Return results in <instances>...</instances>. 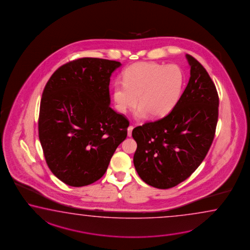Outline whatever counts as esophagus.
<instances>
[{
    "instance_id": "34e87169",
    "label": "esophagus",
    "mask_w": 250,
    "mask_h": 250,
    "mask_svg": "<svg viewBox=\"0 0 250 250\" xmlns=\"http://www.w3.org/2000/svg\"><path fill=\"white\" fill-rule=\"evenodd\" d=\"M133 125H130L127 129V135L129 137L132 136V132H133Z\"/></svg>"
}]
</instances>
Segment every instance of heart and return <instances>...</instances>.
Returning a JSON list of instances; mask_svg holds the SVG:
<instances>
[{"label":"heart","mask_w":250,"mask_h":250,"mask_svg":"<svg viewBox=\"0 0 250 250\" xmlns=\"http://www.w3.org/2000/svg\"><path fill=\"white\" fill-rule=\"evenodd\" d=\"M182 69L176 65L138 62L123 72V82L113 85V100L122 114L138 103L136 117L161 118L173 110L184 86Z\"/></svg>","instance_id":"obj_1"}]
</instances>
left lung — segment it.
Returning <instances> with one entry per match:
<instances>
[{
	"instance_id": "left-lung-1",
	"label": "left lung",
	"mask_w": 250,
	"mask_h": 250,
	"mask_svg": "<svg viewBox=\"0 0 250 250\" xmlns=\"http://www.w3.org/2000/svg\"><path fill=\"white\" fill-rule=\"evenodd\" d=\"M190 77L173 110L161 119L133 130L137 143L133 165L146 184L173 188L191 175L214 140L219 98L208 73L186 54Z\"/></svg>"
}]
</instances>
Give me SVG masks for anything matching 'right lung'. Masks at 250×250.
I'll return each instance as SVG.
<instances>
[{"instance_id": "obj_1", "label": "right lung", "mask_w": 250, "mask_h": 250, "mask_svg": "<svg viewBox=\"0 0 250 250\" xmlns=\"http://www.w3.org/2000/svg\"><path fill=\"white\" fill-rule=\"evenodd\" d=\"M121 63L82 58L59 67L42 95L39 140L46 163L64 184L82 187L102 178L129 121L110 105L109 82Z\"/></svg>"}]
</instances>
